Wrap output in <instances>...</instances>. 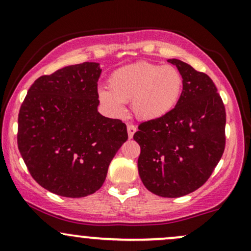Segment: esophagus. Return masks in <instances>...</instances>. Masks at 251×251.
Here are the masks:
<instances>
[{
	"instance_id": "34e87169",
	"label": "esophagus",
	"mask_w": 251,
	"mask_h": 251,
	"mask_svg": "<svg viewBox=\"0 0 251 251\" xmlns=\"http://www.w3.org/2000/svg\"><path fill=\"white\" fill-rule=\"evenodd\" d=\"M135 132H137V127H135L133 124H127V133L129 139L133 138Z\"/></svg>"
}]
</instances>
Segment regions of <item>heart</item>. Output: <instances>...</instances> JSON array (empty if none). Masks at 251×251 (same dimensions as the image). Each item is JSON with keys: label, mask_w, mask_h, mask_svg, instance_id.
<instances>
[{"label": "heart", "mask_w": 251, "mask_h": 251, "mask_svg": "<svg viewBox=\"0 0 251 251\" xmlns=\"http://www.w3.org/2000/svg\"><path fill=\"white\" fill-rule=\"evenodd\" d=\"M108 90H99L101 105L111 114L123 117V104L132 102L135 117L155 120L175 107L182 91V77L176 68L151 62L122 66L110 75Z\"/></svg>", "instance_id": "heart-1"}]
</instances>
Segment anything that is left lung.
<instances>
[{"label":"left lung","mask_w":251,"mask_h":251,"mask_svg":"<svg viewBox=\"0 0 251 251\" xmlns=\"http://www.w3.org/2000/svg\"><path fill=\"white\" fill-rule=\"evenodd\" d=\"M182 76V92L165 117L139 125L138 171L153 194L180 198L209 179L225 152L226 108L214 81L180 59H168Z\"/></svg>","instance_id":"1"}]
</instances>
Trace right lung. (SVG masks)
<instances>
[{"mask_svg": "<svg viewBox=\"0 0 251 251\" xmlns=\"http://www.w3.org/2000/svg\"><path fill=\"white\" fill-rule=\"evenodd\" d=\"M98 63L65 66L37 78L19 113L17 145L36 182L65 198L102 186L111 160L127 140L126 125L101 116Z\"/></svg>", "mask_w": 251, "mask_h": 251, "instance_id": "add662e5", "label": "right lung"}]
</instances>
